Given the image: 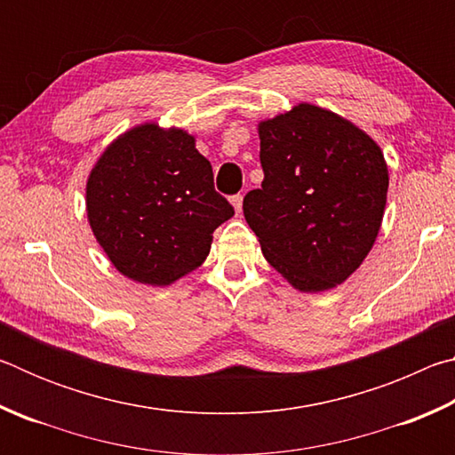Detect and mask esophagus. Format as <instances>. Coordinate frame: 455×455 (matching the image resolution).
<instances>
[{"label":"esophagus","instance_id":"obj_1","mask_svg":"<svg viewBox=\"0 0 455 455\" xmlns=\"http://www.w3.org/2000/svg\"><path fill=\"white\" fill-rule=\"evenodd\" d=\"M230 204H233V209H235L236 214H241V211H243V196L241 195L230 196Z\"/></svg>","mask_w":455,"mask_h":455}]
</instances>
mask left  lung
<instances>
[{"instance_id":"obj_1","label":"left lung","mask_w":455,"mask_h":455,"mask_svg":"<svg viewBox=\"0 0 455 455\" xmlns=\"http://www.w3.org/2000/svg\"><path fill=\"white\" fill-rule=\"evenodd\" d=\"M260 188L244 219L275 271L303 292L341 284L379 233L389 174L383 152L353 122L299 104L259 124Z\"/></svg>"}]
</instances>
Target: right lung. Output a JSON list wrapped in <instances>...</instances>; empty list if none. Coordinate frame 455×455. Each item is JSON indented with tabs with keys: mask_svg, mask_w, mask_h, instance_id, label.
Segmentation results:
<instances>
[{
	"mask_svg": "<svg viewBox=\"0 0 455 455\" xmlns=\"http://www.w3.org/2000/svg\"><path fill=\"white\" fill-rule=\"evenodd\" d=\"M96 241L118 271L164 287L195 271L211 252L212 233L235 214L214 190L212 166L195 136L154 122L118 136L86 184Z\"/></svg>",
	"mask_w": 455,
	"mask_h": 455,
	"instance_id": "obj_1",
	"label": "right lung"
}]
</instances>
